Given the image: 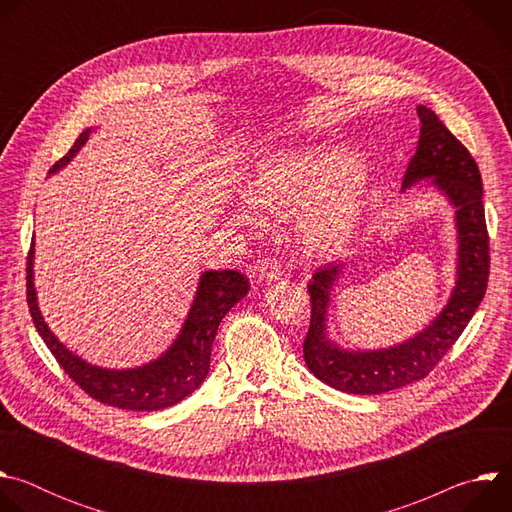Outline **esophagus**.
Returning <instances> with one entry per match:
<instances>
[{
    "instance_id": "obj_1",
    "label": "esophagus",
    "mask_w": 512,
    "mask_h": 512,
    "mask_svg": "<svg viewBox=\"0 0 512 512\" xmlns=\"http://www.w3.org/2000/svg\"><path fill=\"white\" fill-rule=\"evenodd\" d=\"M257 273H259V279L261 281H279L283 271H281V265L277 259H271V257H265L259 261V267H257Z\"/></svg>"
}]
</instances>
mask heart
Here are the masks:
<instances>
[{"label": "heart", "instance_id": "heart-1", "mask_svg": "<svg viewBox=\"0 0 512 512\" xmlns=\"http://www.w3.org/2000/svg\"><path fill=\"white\" fill-rule=\"evenodd\" d=\"M362 156L344 145H306L265 156L249 180L251 202L271 216H300L296 237L310 259L344 255L383 196L379 178L362 170ZM233 223L257 229L261 218L241 202Z\"/></svg>", "mask_w": 512, "mask_h": 512}]
</instances>
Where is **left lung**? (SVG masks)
Here are the masks:
<instances>
[{
  "label": "left lung",
  "instance_id": "obj_1",
  "mask_svg": "<svg viewBox=\"0 0 512 512\" xmlns=\"http://www.w3.org/2000/svg\"><path fill=\"white\" fill-rule=\"evenodd\" d=\"M421 135L409 162L403 192L433 188L454 208L456 281L446 306L411 338L387 348H344L328 332L332 291L344 265H328L314 273L308 291L312 300L304 360L322 383L352 395H381L423 379L460 338L478 310L488 285V233L482 204L480 170L464 145L419 105Z\"/></svg>",
  "mask_w": 512,
  "mask_h": 512
}]
</instances>
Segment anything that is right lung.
Returning <instances> with one entry per match:
<instances>
[{
  "instance_id": "right-lung-1",
  "label": "right lung",
  "mask_w": 512,
  "mask_h": 512,
  "mask_svg": "<svg viewBox=\"0 0 512 512\" xmlns=\"http://www.w3.org/2000/svg\"><path fill=\"white\" fill-rule=\"evenodd\" d=\"M93 127H87L72 145L70 152L50 168V176L60 172L83 145L89 141ZM34 237L28 253L26 287L28 306L34 326L60 367L93 399L131 411H160L192 395L206 379L210 369V350L227 312L247 296L249 279L235 269L202 271L188 316L174 342L150 362L131 369H107L85 360L68 350L46 324L34 283Z\"/></svg>"
}]
</instances>
